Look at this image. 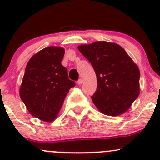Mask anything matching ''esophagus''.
Returning <instances> with one entry per match:
<instances>
[{"mask_svg":"<svg viewBox=\"0 0 160 160\" xmlns=\"http://www.w3.org/2000/svg\"><path fill=\"white\" fill-rule=\"evenodd\" d=\"M82 83H83V80H82V79H79V80H77V84L80 85Z\"/></svg>","mask_w":160,"mask_h":160,"instance_id":"34e87169","label":"esophagus"}]
</instances>
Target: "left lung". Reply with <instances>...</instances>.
<instances>
[{
  "mask_svg": "<svg viewBox=\"0 0 160 160\" xmlns=\"http://www.w3.org/2000/svg\"><path fill=\"white\" fill-rule=\"evenodd\" d=\"M78 49L96 72L93 104L106 115L125 112L139 95L140 72L136 64L116 43L96 42L79 46Z\"/></svg>",
  "mask_w": 160,
  "mask_h": 160,
  "instance_id": "8db88e82",
  "label": "left lung"
}]
</instances>
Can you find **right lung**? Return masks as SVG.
I'll use <instances>...</instances> for the list:
<instances>
[{"mask_svg": "<svg viewBox=\"0 0 160 160\" xmlns=\"http://www.w3.org/2000/svg\"><path fill=\"white\" fill-rule=\"evenodd\" d=\"M64 52L61 47L45 48L31 58L25 68L21 99L31 114L45 122L56 118L69 90L76 84L61 64Z\"/></svg>", "mask_w": 160, "mask_h": 160, "instance_id": "add662e5", "label": "right lung"}]
</instances>
